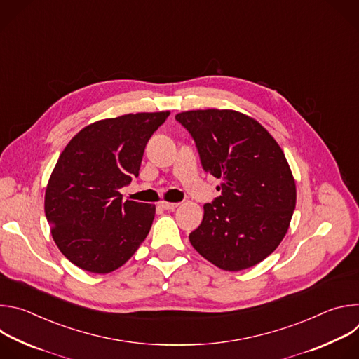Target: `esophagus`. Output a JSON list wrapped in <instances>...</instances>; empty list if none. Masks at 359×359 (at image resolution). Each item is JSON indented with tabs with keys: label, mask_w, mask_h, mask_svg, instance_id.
Wrapping results in <instances>:
<instances>
[{
	"label": "esophagus",
	"mask_w": 359,
	"mask_h": 359,
	"mask_svg": "<svg viewBox=\"0 0 359 359\" xmlns=\"http://www.w3.org/2000/svg\"><path fill=\"white\" fill-rule=\"evenodd\" d=\"M161 206L165 209V210H175L179 203H169V201H161Z\"/></svg>",
	"instance_id": "34e87169"
}]
</instances>
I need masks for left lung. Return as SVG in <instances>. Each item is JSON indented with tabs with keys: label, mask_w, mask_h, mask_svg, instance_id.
Wrapping results in <instances>:
<instances>
[{
	"label": "left lung",
	"mask_w": 359,
	"mask_h": 359,
	"mask_svg": "<svg viewBox=\"0 0 359 359\" xmlns=\"http://www.w3.org/2000/svg\"><path fill=\"white\" fill-rule=\"evenodd\" d=\"M176 121L193 137L204 172L222 179V194L204 204L201 224L189 234L196 251L226 271L263 262L284 238L295 182L274 137L236 111H189Z\"/></svg>",
	"instance_id": "left-lung-1"
}]
</instances>
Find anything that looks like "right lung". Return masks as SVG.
I'll return each instance as SVG.
<instances>
[{
    "mask_svg": "<svg viewBox=\"0 0 359 359\" xmlns=\"http://www.w3.org/2000/svg\"><path fill=\"white\" fill-rule=\"evenodd\" d=\"M169 112L97 121L67 144L49 177L45 216L54 241L79 269L107 274L123 266L149 234L155 206L122 201L139 176L150 136Z\"/></svg>",
    "mask_w": 359,
    "mask_h": 359,
    "instance_id": "right-lung-1",
    "label": "right lung"
}]
</instances>
